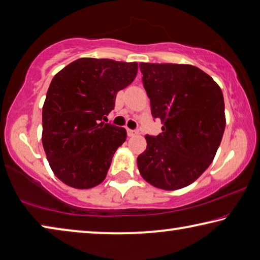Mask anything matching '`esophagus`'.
I'll return each instance as SVG.
<instances>
[{"label": "esophagus", "mask_w": 260, "mask_h": 260, "mask_svg": "<svg viewBox=\"0 0 260 260\" xmlns=\"http://www.w3.org/2000/svg\"><path fill=\"white\" fill-rule=\"evenodd\" d=\"M127 134H128V136H135V135L139 134V131H134V129L127 128Z\"/></svg>", "instance_id": "esophagus-1"}]
</instances>
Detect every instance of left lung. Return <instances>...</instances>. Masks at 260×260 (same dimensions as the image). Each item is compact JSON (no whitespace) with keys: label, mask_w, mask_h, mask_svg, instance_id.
<instances>
[{"label":"left lung","mask_w":260,"mask_h":260,"mask_svg":"<svg viewBox=\"0 0 260 260\" xmlns=\"http://www.w3.org/2000/svg\"><path fill=\"white\" fill-rule=\"evenodd\" d=\"M140 70L162 132L146 135L138 169L153 187L178 190L199 179L217 153L226 126L222 91L209 74L189 64L140 63Z\"/></svg>","instance_id":"obj_1"}]
</instances>
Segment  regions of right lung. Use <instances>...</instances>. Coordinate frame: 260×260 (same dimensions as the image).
I'll return each mask as SVG.
<instances>
[{
  "label": "right lung",
  "mask_w": 260,
  "mask_h": 260,
  "mask_svg": "<svg viewBox=\"0 0 260 260\" xmlns=\"http://www.w3.org/2000/svg\"><path fill=\"white\" fill-rule=\"evenodd\" d=\"M136 73V61L79 58L52 79L42 108V144L61 182L76 189L103 182L127 133L102 119Z\"/></svg>",
  "instance_id": "1"
}]
</instances>
